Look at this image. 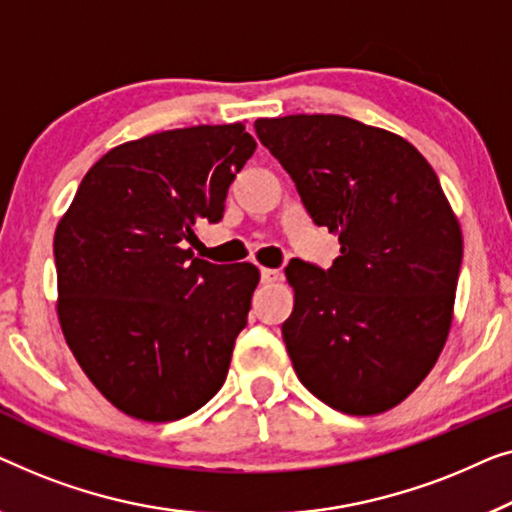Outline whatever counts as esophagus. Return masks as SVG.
Segmentation results:
<instances>
[{"label": "esophagus", "mask_w": 512, "mask_h": 512, "mask_svg": "<svg viewBox=\"0 0 512 512\" xmlns=\"http://www.w3.org/2000/svg\"><path fill=\"white\" fill-rule=\"evenodd\" d=\"M259 278H262L264 285H271L280 278V273L276 269H266V266H262V269H259Z\"/></svg>", "instance_id": "34e87169"}]
</instances>
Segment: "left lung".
<instances>
[{
    "mask_svg": "<svg viewBox=\"0 0 512 512\" xmlns=\"http://www.w3.org/2000/svg\"><path fill=\"white\" fill-rule=\"evenodd\" d=\"M315 225L338 236L331 269L292 259L283 341L327 406L378 415L427 378L448 341L462 229L431 164L399 134L345 115L255 122Z\"/></svg>",
    "mask_w": 512,
    "mask_h": 512,
    "instance_id": "1",
    "label": "left lung"
}]
</instances>
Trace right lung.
I'll return each mask as SVG.
<instances>
[{"label":"right lung","mask_w":512,"mask_h":512,"mask_svg":"<svg viewBox=\"0 0 512 512\" xmlns=\"http://www.w3.org/2000/svg\"><path fill=\"white\" fill-rule=\"evenodd\" d=\"M257 143L243 122L109 150L55 229L57 318L92 385L143 422L199 410L225 383L259 283L255 264L194 257Z\"/></svg>","instance_id":"right-lung-1"}]
</instances>
